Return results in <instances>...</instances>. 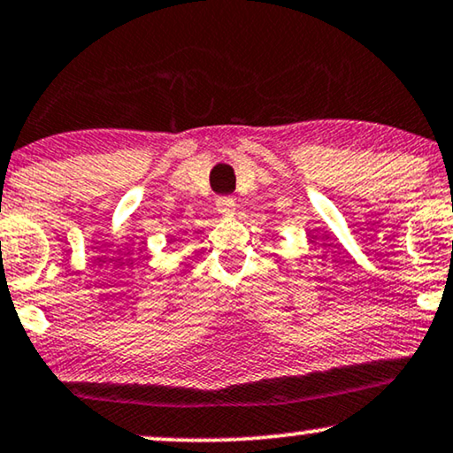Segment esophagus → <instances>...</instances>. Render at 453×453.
<instances>
[{
	"mask_svg": "<svg viewBox=\"0 0 453 453\" xmlns=\"http://www.w3.org/2000/svg\"><path fill=\"white\" fill-rule=\"evenodd\" d=\"M217 211L223 217H234L236 215V201L232 196H219L217 198Z\"/></svg>",
	"mask_w": 453,
	"mask_h": 453,
	"instance_id": "esophagus-1",
	"label": "esophagus"
}]
</instances>
